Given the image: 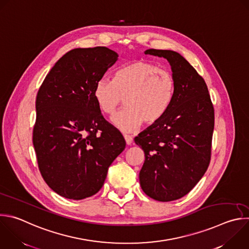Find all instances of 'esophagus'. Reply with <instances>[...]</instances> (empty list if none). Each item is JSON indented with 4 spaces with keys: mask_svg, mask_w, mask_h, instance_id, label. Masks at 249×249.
<instances>
[{
    "mask_svg": "<svg viewBox=\"0 0 249 249\" xmlns=\"http://www.w3.org/2000/svg\"><path fill=\"white\" fill-rule=\"evenodd\" d=\"M124 139L126 141V143L129 145V144H132L133 143V138L129 135H124Z\"/></svg>",
    "mask_w": 249,
    "mask_h": 249,
    "instance_id": "obj_1",
    "label": "esophagus"
}]
</instances>
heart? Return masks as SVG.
<instances>
[{"instance_id": "b5f03b06", "label": "heart", "mask_w": 249, "mask_h": 249, "mask_svg": "<svg viewBox=\"0 0 249 249\" xmlns=\"http://www.w3.org/2000/svg\"><path fill=\"white\" fill-rule=\"evenodd\" d=\"M176 92L174 77L159 65L137 60L116 70L114 78H101L96 82L94 98L100 109L114 113L123 101L125 107L114 117L113 123L125 132L137 130L144 122L159 121L172 105Z\"/></svg>"}]
</instances>
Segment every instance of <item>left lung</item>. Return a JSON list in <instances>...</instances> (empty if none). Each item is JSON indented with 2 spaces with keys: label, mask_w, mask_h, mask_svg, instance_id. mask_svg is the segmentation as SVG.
Listing matches in <instances>:
<instances>
[{
  "label": "left lung",
  "mask_w": 249,
  "mask_h": 249,
  "mask_svg": "<svg viewBox=\"0 0 249 249\" xmlns=\"http://www.w3.org/2000/svg\"><path fill=\"white\" fill-rule=\"evenodd\" d=\"M144 53L169 61L176 92L166 114L135 138L144 152L140 184L149 197L172 201L189 194L209 166L214 107L204 79L180 53L155 49Z\"/></svg>",
  "instance_id": "left-lung-1"
}]
</instances>
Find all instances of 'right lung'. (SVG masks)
<instances>
[{"mask_svg":"<svg viewBox=\"0 0 249 249\" xmlns=\"http://www.w3.org/2000/svg\"><path fill=\"white\" fill-rule=\"evenodd\" d=\"M117 56L106 47L74 49L54 64L38 91L32 137L38 167L63 197L96 195L125 148L122 134L105 119L94 98L96 82Z\"/></svg>","mask_w":249,"mask_h":249,"instance_id":"add662e5","label":"right lung"}]
</instances>
